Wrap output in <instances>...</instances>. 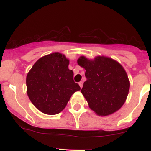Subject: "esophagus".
<instances>
[{
    "label": "esophagus",
    "mask_w": 151,
    "mask_h": 151,
    "mask_svg": "<svg viewBox=\"0 0 151 151\" xmlns=\"http://www.w3.org/2000/svg\"><path fill=\"white\" fill-rule=\"evenodd\" d=\"M79 85H80V88H83V82H80V83H79Z\"/></svg>",
    "instance_id": "1"
}]
</instances>
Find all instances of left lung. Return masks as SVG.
I'll use <instances>...</instances> for the list:
<instances>
[{
  "label": "left lung",
  "instance_id": "8db88e82",
  "mask_svg": "<svg viewBox=\"0 0 151 151\" xmlns=\"http://www.w3.org/2000/svg\"><path fill=\"white\" fill-rule=\"evenodd\" d=\"M77 63L85 69L87 80L81 93L89 107L99 116L111 115L121 109L130 88L128 75L121 63L100 55L94 59L80 56Z\"/></svg>",
  "mask_w": 151,
  "mask_h": 151
}]
</instances>
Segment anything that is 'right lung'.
Instances as JSON below:
<instances>
[{
    "instance_id": "add662e5",
    "label": "right lung",
    "mask_w": 151,
    "mask_h": 151,
    "mask_svg": "<svg viewBox=\"0 0 151 151\" xmlns=\"http://www.w3.org/2000/svg\"><path fill=\"white\" fill-rule=\"evenodd\" d=\"M69 60L54 52L40 58L26 77L27 94L32 104L47 115L58 114L80 87L68 69Z\"/></svg>"
}]
</instances>
